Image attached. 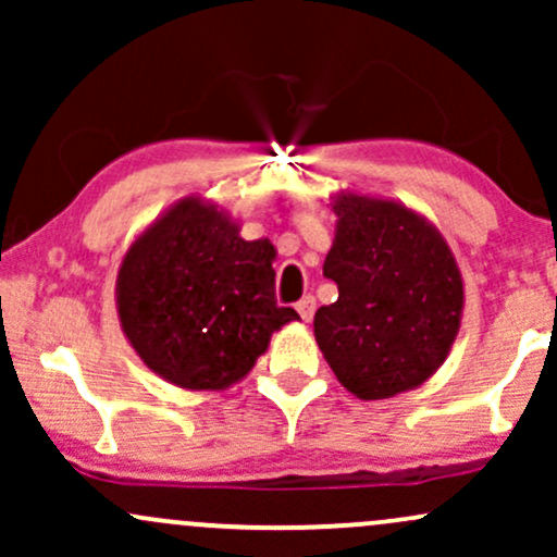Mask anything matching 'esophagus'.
Segmentation results:
<instances>
[{"label": "esophagus", "instance_id": "esophagus-1", "mask_svg": "<svg viewBox=\"0 0 557 557\" xmlns=\"http://www.w3.org/2000/svg\"><path fill=\"white\" fill-rule=\"evenodd\" d=\"M314 309H317L314 296H304L296 304V311L300 314V319H304V322H311V317H314Z\"/></svg>", "mask_w": 557, "mask_h": 557}]
</instances>
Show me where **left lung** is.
Returning a JSON list of instances; mask_svg holds the SVG:
<instances>
[{
    "label": "left lung",
    "mask_w": 557,
    "mask_h": 557,
    "mask_svg": "<svg viewBox=\"0 0 557 557\" xmlns=\"http://www.w3.org/2000/svg\"><path fill=\"white\" fill-rule=\"evenodd\" d=\"M324 277L337 300L314 337L337 382L361 400L417 389L443 367L461 330L463 277L424 214L393 198L337 190Z\"/></svg>",
    "instance_id": "1"
}]
</instances>
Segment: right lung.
I'll list each match as a JSON object with an SVG mask.
<instances>
[{
    "label": "right lung",
    "instance_id": "right-lung-1",
    "mask_svg": "<svg viewBox=\"0 0 557 557\" xmlns=\"http://www.w3.org/2000/svg\"><path fill=\"white\" fill-rule=\"evenodd\" d=\"M274 259L277 248L240 238L220 203L181 198L127 246L114 285L123 335L170 385L233 387L298 319L274 300Z\"/></svg>",
    "mask_w": 557,
    "mask_h": 557
}]
</instances>
